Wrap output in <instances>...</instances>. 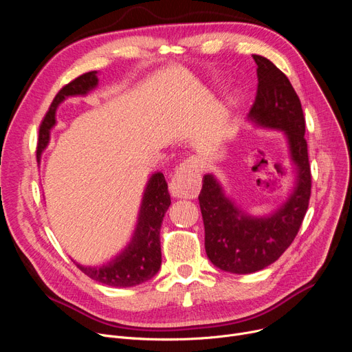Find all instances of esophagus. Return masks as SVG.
<instances>
[{
    "label": "esophagus",
    "mask_w": 352,
    "mask_h": 352,
    "mask_svg": "<svg viewBox=\"0 0 352 352\" xmlns=\"http://www.w3.org/2000/svg\"><path fill=\"white\" fill-rule=\"evenodd\" d=\"M202 164L197 158H188L179 164L173 181L170 192L177 198H195L201 190Z\"/></svg>",
    "instance_id": "esophagus-1"
}]
</instances>
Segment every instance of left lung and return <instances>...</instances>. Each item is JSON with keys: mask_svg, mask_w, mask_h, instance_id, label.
Wrapping results in <instances>:
<instances>
[{"mask_svg": "<svg viewBox=\"0 0 352 352\" xmlns=\"http://www.w3.org/2000/svg\"><path fill=\"white\" fill-rule=\"evenodd\" d=\"M258 88L248 120L284 131L297 166L295 187L284 204L267 217L239 210L212 174L202 178L198 195L206 228V251L219 270L251 274L275 263L297 236L311 197V168L301 101L285 74L261 55H252Z\"/></svg>", "mask_w": 352, "mask_h": 352, "instance_id": "left-lung-1", "label": "left lung"}]
</instances>
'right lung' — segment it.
Wrapping results in <instances>:
<instances>
[{"label": "right lung", "instance_id": "right-lung-1", "mask_svg": "<svg viewBox=\"0 0 352 352\" xmlns=\"http://www.w3.org/2000/svg\"><path fill=\"white\" fill-rule=\"evenodd\" d=\"M97 85V71H89L72 80L58 91L40 125L36 158L41 157L50 142V131L55 125L57 107L67 97L87 96ZM170 206L171 197L168 192V184H166L162 173H155L148 179L144 190L137 226L128 245L113 260L100 267H84L77 263L76 265L89 278L109 287H134L151 280L161 267L160 228L162 218Z\"/></svg>", "mask_w": 352, "mask_h": 352}]
</instances>
